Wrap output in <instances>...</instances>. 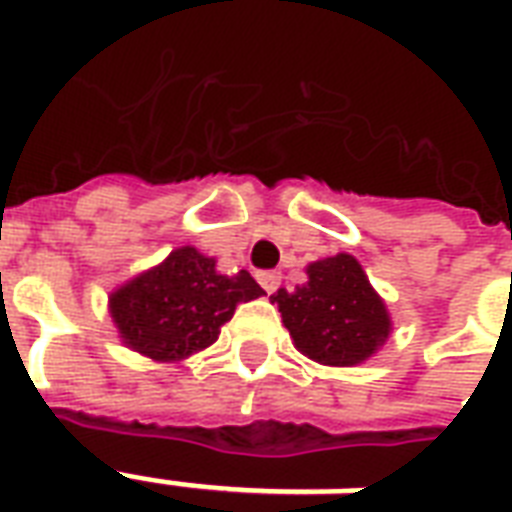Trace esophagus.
Masks as SVG:
<instances>
[{
	"label": "esophagus",
	"mask_w": 512,
	"mask_h": 512,
	"mask_svg": "<svg viewBox=\"0 0 512 512\" xmlns=\"http://www.w3.org/2000/svg\"><path fill=\"white\" fill-rule=\"evenodd\" d=\"M256 280H259V286L264 288L267 294H275L280 286V272H259Z\"/></svg>",
	"instance_id": "obj_1"
}]
</instances>
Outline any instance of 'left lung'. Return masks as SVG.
I'll use <instances>...</instances> for the list:
<instances>
[{"mask_svg":"<svg viewBox=\"0 0 512 512\" xmlns=\"http://www.w3.org/2000/svg\"><path fill=\"white\" fill-rule=\"evenodd\" d=\"M291 340L307 359L329 367H353L367 361L391 334V318L348 253L313 261L307 283L272 294Z\"/></svg>","mask_w":512,"mask_h":512,"instance_id":"8db88e82","label":"left lung"}]
</instances>
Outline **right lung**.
<instances>
[{
    "mask_svg": "<svg viewBox=\"0 0 512 512\" xmlns=\"http://www.w3.org/2000/svg\"><path fill=\"white\" fill-rule=\"evenodd\" d=\"M261 294L264 288L245 270L221 275L215 259L183 245L113 291L110 315L132 351L153 361H178L213 345L237 305Z\"/></svg>",
    "mask_w": 512,
    "mask_h": 512,
    "instance_id": "right-lung-1",
    "label": "right lung"
}]
</instances>
